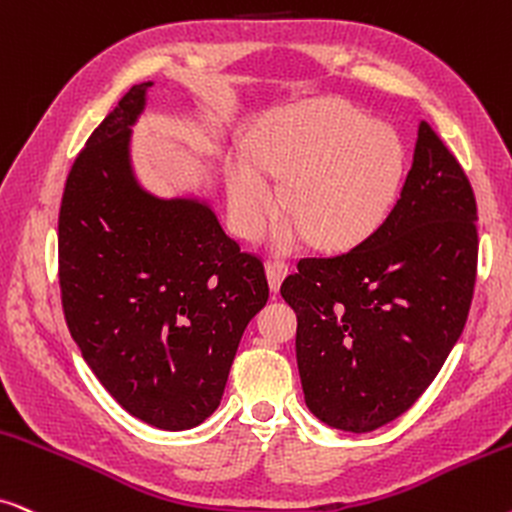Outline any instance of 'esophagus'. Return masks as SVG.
Here are the masks:
<instances>
[{"label": "esophagus", "mask_w": 512, "mask_h": 512, "mask_svg": "<svg viewBox=\"0 0 512 512\" xmlns=\"http://www.w3.org/2000/svg\"><path fill=\"white\" fill-rule=\"evenodd\" d=\"M265 272H268L270 289L277 294V291H280V287H282L284 277L289 275V265L284 261H268V263H265Z\"/></svg>", "instance_id": "34e87169"}]
</instances>
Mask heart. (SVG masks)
Returning a JSON list of instances; mask_svg holds the SVG:
<instances>
[{
  "mask_svg": "<svg viewBox=\"0 0 512 512\" xmlns=\"http://www.w3.org/2000/svg\"><path fill=\"white\" fill-rule=\"evenodd\" d=\"M404 150L390 126L369 122L343 101H308L272 112L247 138V157L225 169L228 207L240 235L258 237L277 214V190L268 173L282 178V207L291 223L280 247L301 237L322 251H345L367 240L397 195Z\"/></svg>",
  "mask_w": 512,
  "mask_h": 512,
  "instance_id": "1",
  "label": "heart"
}]
</instances>
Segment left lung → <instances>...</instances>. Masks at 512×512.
Listing matches in <instances>:
<instances>
[{
    "mask_svg": "<svg viewBox=\"0 0 512 512\" xmlns=\"http://www.w3.org/2000/svg\"><path fill=\"white\" fill-rule=\"evenodd\" d=\"M475 221L466 171L421 122L386 221L341 256L298 261L280 291L296 310L298 374L320 421L369 433L426 393L468 320Z\"/></svg>",
    "mask_w": 512,
    "mask_h": 512,
    "instance_id": "8db88e82",
    "label": "left lung"
}]
</instances>
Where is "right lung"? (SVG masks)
Instances as JSON below:
<instances>
[{"label":"right lung","instance_id":"add662e5","mask_svg":"<svg viewBox=\"0 0 512 512\" xmlns=\"http://www.w3.org/2000/svg\"><path fill=\"white\" fill-rule=\"evenodd\" d=\"M150 86H131L72 164L58 280L65 322L103 388L150 426L188 430L221 404L268 280L207 202L138 185L129 141Z\"/></svg>","mask_w":512,"mask_h":512}]
</instances>
